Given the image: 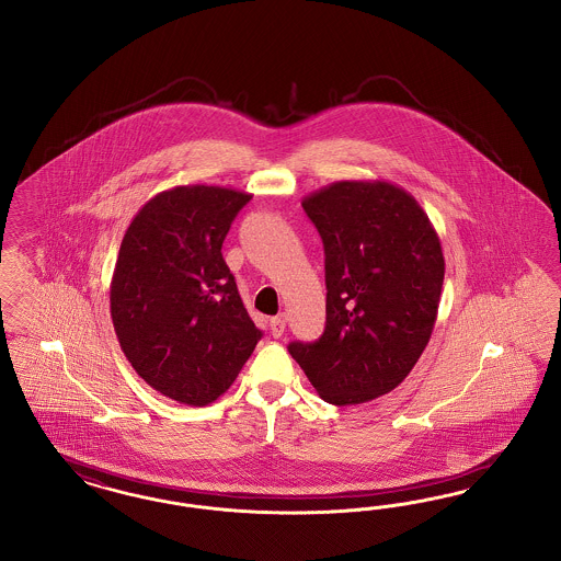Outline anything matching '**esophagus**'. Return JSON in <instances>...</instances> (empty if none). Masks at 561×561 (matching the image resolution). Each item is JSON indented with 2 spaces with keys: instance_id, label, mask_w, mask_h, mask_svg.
I'll return each mask as SVG.
<instances>
[{
  "instance_id": "esophagus-1",
  "label": "esophagus",
  "mask_w": 561,
  "mask_h": 561,
  "mask_svg": "<svg viewBox=\"0 0 561 561\" xmlns=\"http://www.w3.org/2000/svg\"><path fill=\"white\" fill-rule=\"evenodd\" d=\"M285 329H287V320H285V316H283V313H280V316H274V318H271V332L274 339L283 336Z\"/></svg>"
}]
</instances>
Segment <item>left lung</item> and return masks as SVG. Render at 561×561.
I'll return each mask as SVG.
<instances>
[{
  "instance_id": "1",
  "label": "left lung",
  "mask_w": 561,
  "mask_h": 561,
  "mask_svg": "<svg viewBox=\"0 0 561 561\" xmlns=\"http://www.w3.org/2000/svg\"><path fill=\"white\" fill-rule=\"evenodd\" d=\"M301 206L324 245L327 327L289 353L324 401H373L431 341L445 276L438 234L414 197L385 181H339Z\"/></svg>"
}]
</instances>
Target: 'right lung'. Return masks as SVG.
<instances>
[{
	"label": "right lung",
	"mask_w": 561,
	"mask_h": 561,
	"mask_svg": "<svg viewBox=\"0 0 561 561\" xmlns=\"http://www.w3.org/2000/svg\"><path fill=\"white\" fill-rule=\"evenodd\" d=\"M250 199L211 185L168 188L137 211L118 251L110 285L118 343L149 387L185 405L227 393L262 339L222 257Z\"/></svg>",
	"instance_id": "1"
}]
</instances>
